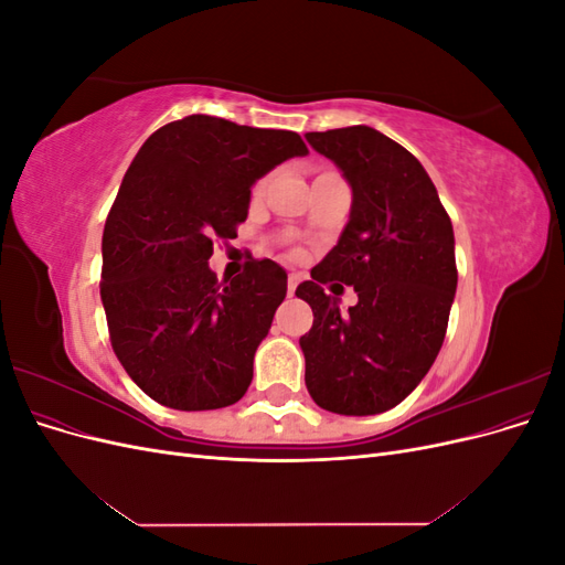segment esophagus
I'll list each match as a JSON object with an SVG mask.
<instances>
[{
    "label": "esophagus",
    "mask_w": 565,
    "mask_h": 565,
    "mask_svg": "<svg viewBox=\"0 0 565 565\" xmlns=\"http://www.w3.org/2000/svg\"><path fill=\"white\" fill-rule=\"evenodd\" d=\"M297 285H299V276H297V273H292V276L287 278V295H289V297H295Z\"/></svg>",
    "instance_id": "1"
}]
</instances>
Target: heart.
I'll list each match as a JSON object with an SVG mask.
<instances>
[{
    "label": "heart",
    "instance_id": "obj_1",
    "mask_svg": "<svg viewBox=\"0 0 565 565\" xmlns=\"http://www.w3.org/2000/svg\"><path fill=\"white\" fill-rule=\"evenodd\" d=\"M262 191H264V181H259V183H256V185H254V195H259Z\"/></svg>",
    "mask_w": 565,
    "mask_h": 565
}]
</instances>
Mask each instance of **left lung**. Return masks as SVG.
Here are the masks:
<instances>
[{"mask_svg":"<svg viewBox=\"0 0 565 565\" xmlns=\"http://www.w3.org/2000/svg\"><path fill=\"white\" fill-rule=\"evenodd\" d=\"M351 185V214L337 245L297 287L313 309L299 339L306 388L337 415H377L398 405L434 365L457 289L455 233L419 160L382 131L355 125L306 134ZM351 284L347 315L323 295Z\"/></svg>","mask_w":565,"mask_h":565,"instance_id":"obj_1","label":"left lung"}]
</instances>
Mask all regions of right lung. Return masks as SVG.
Segmentation results:
<instances>
[{
	"label": "right lung",
	"instance_id": "add662e5",
	"mask_svg": "<svg viewBox=\"0 0 565 565\" xmlns=\"http://www.w3.org/2000/svg\"><path fill=\"white\" fill-rule=\"evenodd\" d=\"M306 152L295 131L210 115L164 125L136 152L106 218L100 301L115 355L152 401L195 413L245 396L287 273L249 262L218 285L214 237H235L252 185Z\"/></svg>",
	"mask_w": 565,
	"mask_h": 565
}]
</instances>
